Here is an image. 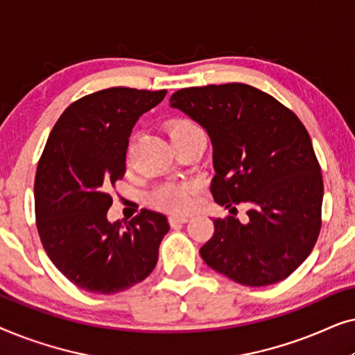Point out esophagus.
Returning a JSON list of instances; mask_svg holds the SVG:
<instances>
[{"mask_svg": "<svg viewBox=\"0 0 355 355\" xmlns=\"http://www.w3.org/2000/svg\"><path fill=\"white\" fill-rule=\"evenodd\" d=\"M187 221H189V216H178V215L169 216V225H171V226L184 225V223H187Z\"/></svg>", "mask_w": 355, "mask_h": 355, "instance_id": "obj_1", "label": "esophagus"}]
</instances>
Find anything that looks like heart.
Masks as SVG:
<instances>
[{"label":"heart","mask_w":355,"mask_h":355,"mask_svg":"<svg viewBox=\"0 0 355 355\" xmlns=\"http://www.w3.org/2000/svg\"><path fill=\"white\" fill-rule=\"evenodd\" d=\"M192 125L196 124L191 123V121H176L171 128V135L181 132L184 129L192 128ZM153 200L158 207H162L168 211H189L193 207V202H196V187H193V184L189 182L164 184V186H162L155 192Z\"/></svg>","instance_id":"1"}]
</instances>
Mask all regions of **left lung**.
Instances as JSON below:
<instances>
[{
  "label": "left lung",
  "instance_id": "obj_1",
  "mask_svg": "<svg viewBox=\"0 0 355 355\" xmlns=\"http://www.w3.org/2000/svg\"><path fill=\"white\" fill-rule=\"evenodd\" d=\"M169 103L211 140L215 202L230 211L250 205L245 225L234 216L213 221L203 261L254 288L288 278L322 227L323 178L307 129L271 95L236 82L181 89Z\"/></svg>",
  "mask_w": 355,
  "mask_h": 355
}]
</instances>
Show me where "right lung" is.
<instances>
[{"label":"right lung","instance_id":"obj_1","mask_svg":"<svg viewBox=\"0 0 355 355\" xmlns=\"http://www.w3.org/2000/svg\"><path fill=\"white\" fill-rule=\"evenodd\" d=\"M166 90L111 87L67 106L46 140L35 176V216L53 265L80 289L116 294L152 273L169 231L166 216L142 210L110 223L111 186L125 173V152L140 116Z\"/></svg>","mask_w":355,"mask_h":355}]
</instances>
